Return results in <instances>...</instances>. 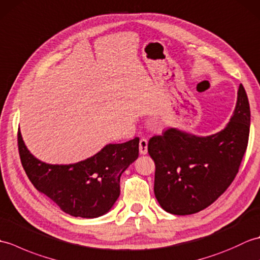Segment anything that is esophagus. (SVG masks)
Here are the masks:
<instances>
[{"mask_svg": "<svg viewBox=\"0 0 260 260\" xmlns=\"http://www.w3.org/2000/svg\"><path fill=\"white\" fill-rule=\"evenodd\" d=\"M140 153L142 155H145L147 154V140L142 139L140 141Z\"/></svg>", "mask_w": 260, "mask_h": 260, "instance_id": "34e87169", "label": "esophagus"}]
</instances>
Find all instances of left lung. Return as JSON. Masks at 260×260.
Segmentation results:
<instances>
[{
    "instance_id": "left-lung-1",
    "label": "left lung",
    "mask_w": 260,
    "mask_h": 260,
    "mask_svg": "<svg viewBox=\"0 0 260 260\" xmlns=\"http://www.w3.org/2000/svg\"><path fill=\"white\" fill-rule=\"evenodd\" d=\"M249 127V102L240 84L233 116L218 133L199 136L170 127L153 136L148 154L155 162L154 193L162 209L186 215L217 200L238 173Z\"/></svg>"
}]
</instances>
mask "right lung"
<instances>
[{
    "label": "right lung",
    "mask_w": 260,
    "mask_h": 260,
    "mask_svg": "<svg viewBox=\"0 0 260 260\" xmlns=\"http://www.w3.org/2000/svg\"><path fill=\"white\" fill-rule=\"evenodd\" d=\"M22 165L36 189L73 217L98 218L109 212L120 193L124 171L139 157L140 139L107 144L95 155L73 164H49L27 150L18 134Z\"/></svg>",
    "instance_id": "obj_1"
}]
</instances>
